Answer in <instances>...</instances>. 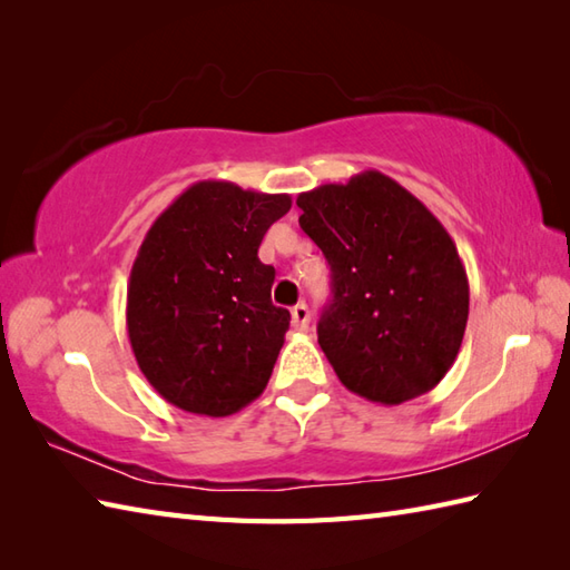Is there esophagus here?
<instances>
[{
  "label": "esophagus",
  "instance_id": "1",
  "mask_svg": "<svg viewBox=\"0 0 570 570\" xmlns=\"http://www.w3.org/2000/svg\"><path fill=\"white\" fill-rule=\"evenodd\" d=\"M292 325L296 331H308V325H311V311H308V306L306 304H296L294 308H292Z\"/></svg>",
  "mask_w": 570,
  "mask_h": 570
}]
</instances>
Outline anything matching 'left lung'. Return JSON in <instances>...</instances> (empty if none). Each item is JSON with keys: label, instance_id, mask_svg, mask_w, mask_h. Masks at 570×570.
<instances>
[{"label": "left lung", "instance_id": "left-lung-1", "mask_svg": "<svg viewBox=\"0 0 570 570\" xmlns=\"http://www.w3.org/2000/svg\"><path fill=\"white\" fill-rule=\"evenodd\" d=\"M298 225L331 264L318 343L350 392L384 406L431 392L465 335L470 286L455 242L380 171L301 193Z\"/></svg>", "mask_w": 570, "mask_h": 570}]
</instances>
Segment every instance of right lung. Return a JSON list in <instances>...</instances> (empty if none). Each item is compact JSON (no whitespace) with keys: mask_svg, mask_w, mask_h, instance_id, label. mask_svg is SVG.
Here are the masks:
<instances>
[{"mask_svg":"<svg viewBox=\"0 0 570 570\" xmlns=\"http://www.w3.org/2000/svg\"><path fill=\"white\" fill-rule=\"evenodd\" d=\"M292 210L286 193L198 180L156 217L131 264L127 333L168 404L229 416L272 377L292 313L272 304L262 237Z\"/></svg>","mask_w":570,"mask_h":570,"instance_id":"obj_1","label":"right lung"}]
</instances>
